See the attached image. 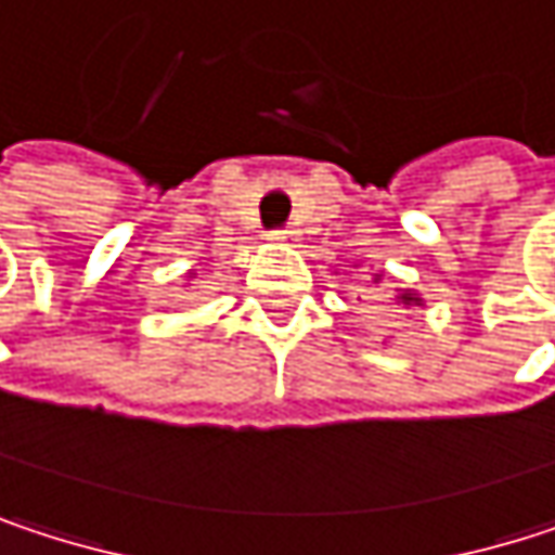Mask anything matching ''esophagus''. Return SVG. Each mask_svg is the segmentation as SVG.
<instances>
[{"label": "esophagus", "mask_w": 555, "mask_h": 555, "mask_svg": "<svg viewBox=\"0 0 555 555\" xmlns=\"http://www.w3.org/2000/svg\"><path fill=\"white\" fill-rule=\"evenodd\" d=\"M270 237H273V241H298V231H292V228H279V231H270Z\"/></svg>", "instance_id": "obj_1"}]
</instances>
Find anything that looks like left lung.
<instances>
[{
	"instance_id": "1",
	"label": "left lung",
	"mask_w": 555,
	"mask_h": 555,
	"mask_svg": "<svg viewBox=\"0 0 555 555\" xmlns=\"http://www.w3.org/2000/svg\"><path fill=\"white\" fill-rule=\"evenodd\" d=\"M379 279V276H376ZM398 301L404 305V308H411V305H421V298H417V292H411V288H404L401 295H398Z\"/></svg>"
}]
</instances>
